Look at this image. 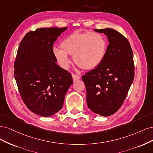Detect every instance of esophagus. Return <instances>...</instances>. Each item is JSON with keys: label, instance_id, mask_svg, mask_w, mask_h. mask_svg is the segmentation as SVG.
<instances>
[{"label": "esophagus", "instance_id": "34e87169", "mask_svg": "<svg viewBox=\"0 0 153 153\" xmlns=\"http://www.w3.org/2000/svg\"><path fill=\"white\" fill-rule=\"evenodd\" d=\"M72 78H73V80L74 81H77L79 79H80V76H79L78 75H76V74H72Z\"/></svg>", "mask_w": 153, "mask_h": 153}]
</instances>
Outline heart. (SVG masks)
<instances>
[{"label":"heart","mask_w":153,"mask_h":153,"mask_svg":"<svg viewBox=\"0 0 153 153\" xmlns=\"http://www.w3.org/2000/svg\"><path fill=\"white\" fill-rule=\"evenodd\" d=\"M60 48H54L53 55L63 68L69 67L68 55H73V61L85 70H92L104 59L107 41L102 34L97 32H74L60 43Z\"/></svg>","instance_id":"obj_1"}]
</instances>
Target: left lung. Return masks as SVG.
I'll return each instance as SVG.
<instances>
[{"label": "left lung", "mask_w": 153, "mask_h": 153, "mask_svg": "<svg viewBox=\"0 0 153 153\" xmlns=\"http://www.w3.org/2000/svg\"><path fill=\"white\" fill-rule=\"evenodd\" d=\"M94 30L106 35L109 44L102 62L82 79L88 108L109 116L121 107L134 81V55L128 41L119 32L109 28Z\"/></svg>", "instance_id": "1"}]
</instances>
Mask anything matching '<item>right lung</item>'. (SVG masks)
Here are the masks:
<instances>
[{
    "mask_svg": "<svg viewBox=\"0 0 153 153\" xmlns=\"http://www.w3.org/2000/svg\"><path fill=\"white\" fill-rule=\"evenodd\" d=\"M63 28H41L23 38L14 62V78L25 104L32 112L50 117L63 105L73 83L70 72L56 64L53 45Z\"/></svg>",
    "mask_w": 153,
    "mask_h": 153,
    "instance_id": "1",
    "label": "right lung"
}]
</instances>
